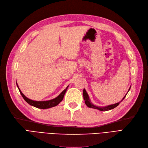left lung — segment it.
<instances>
[{"instance_id": "obj_1", "label": "left lung", "mask_w": 148, "mask_h": 148, "mask_svg": "<svg viewBox=\"0 0 148 148\" xmlns=\"http://www.w3.org/2000/svg\"><path fill=\"white\" fill-rule=\"evenodd\" d=\"M130 88H131V87L129 88V89L128 92L129 91ZM128 92H127V93H128ZM126 95H127V94H126ZM126 95H125V97H124V98L122 99V100H121V101L120 102L115 103V104H111V105H109V106H105V107H98V106H95L94 104H93L91 103L90 100V99H89V97H88V94H87L86 90L84 89V90H83V97H84V101H85V104L87 105V107L90 108H93V109H98V110H101V111H107V110H109L114 109L116 107V106H119V104L123 101V100L124 99H125V98L126 96Z\"/></svg>"}]
</instances>
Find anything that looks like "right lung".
<instances>
[{
  "mask_svg": "<svg viewBox=\"0 0 148 148\" xmlns=\"http://www.w3.org/2000/svg\"><path fill=\"white\" fill-rule=\"evenodd\" d=\"M17 87L19 88V90L21 94L22 97H23V98L25 99V101L28 103L29 105L33 106L35 108H37L39 109H48V108H51L52 107H55V106H57L59 103L62 101V100L63 99L65 93H66L67 89L69 86H67L66 87V89H64L60 94V95H58L56 98L51 99V100H49V101H33V100H32L28 98L27 97H26L24 95H23L22 92L21 91L20 88L17 85V84L16 83Z\"/></svg>",
  "mask_w": 148,
  "mask_h": 148,
  "instance_id": "add662e5",
  "label": "right lung"
}]
</instances>
